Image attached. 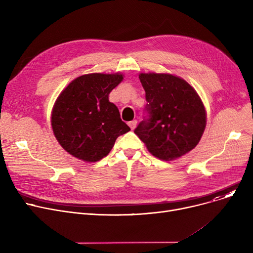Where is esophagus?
Masks as SVG:
<instances>
[{"mask_svg": "<svg viewBox=\"0 0 253 253\" xmlns=\"http://www.w3.org/2000/svg\"><path fill=\"white\" fill-rule=\"evenodd\" d=\"M136 124H137V121H136V120H132V121L128 122V125H129V127H130L132 130H133V129L135 128Z\"/></svg>", "mask_w": 253, "mask_h": 253, "instance_id": "34e87169", "label": "esophagus"}]
</instances>
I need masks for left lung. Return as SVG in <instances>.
Segmentation results:
<instances>
[{"mask_svg":"<svg viewBox=\"0 0 253 253\" xmlns=\"http://www.w3.org/2000/svg\"><path fill=\"white\" fill-rule=\"evenodd\" d=\"M147 105L134 133L149 152L173 160L192 151L206 126L204 105L184 80L167 74H140Z\"/></svg>","mask_w":253,"mask_h":253,"instance_id":"1","label":"left lung"}]
</instances>
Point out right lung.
Returning a JSON list of instances; mask_svg holds the SVG:
<instances>
[{"label":"right lung","mask_w":253,"mask_h":253,"mask_svg":"<svg viewBox=\"0 0 253 253\" xmlns=\"http://www.w3.org/2000/svg\"><path fill=\"white\" fill-rule=\"evenodd\" d=\"M123 76L90 74L75 79L57 98L51 124L61 147L87 162L108 155L116 139L130 130L109 101L110 92Z\"/></svg>","instance_id":"1"}]
</instances>
